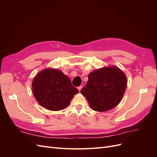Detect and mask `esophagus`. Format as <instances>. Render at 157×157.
I'll use <instances>...</instances> for the list:
<instances>
[{"mask_svg":"<svg viewBox=\"0 0 157 157\" xmlns=\"http://www.w3.org/2000/svg\"><path fill=\"white\" fill-rule=\"evenodd\" d=\"M82 88V86H79L78 87V89L79 91H80V90H81Z\"/></svg>","mask_w":157,"mask_h":157,"instance_id":"esophagus-1","label":"esophagus"}]
</instances>
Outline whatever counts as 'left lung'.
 Instances as JSON below:
<instances>
[{"instance_id":"1","label":"left lung","mask_w":157,"mask_h":157,"mask_svg":"<svg viewBox=\"0 0 157 157\" xmlns=\"http://www.w3.org/2000/svg\"><path fill=\"white\" fill-rule=\"evenodd\" d=\"M126 77L116 67H104L88 75L86 86L80 92L93 110L103 112L116 107L124 94Z\"/></svg>"}]
</instances>
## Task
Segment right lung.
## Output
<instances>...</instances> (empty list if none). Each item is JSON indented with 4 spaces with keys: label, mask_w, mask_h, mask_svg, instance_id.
Instances as JSON below:
<instances>
[{
    "label": "right lung",
    "mask_w": 157,
    "mask_h": 157,
    "mask_svg": "<svg viewBox=\"0 0 157 157\" xmlns=\"http://www.w3.org/2000/svg\"><path fill=\"white\" fill-rule=\"evenodd\" d=\"M33 92L41 106L50 111L67 107L78 90L71 84V79L61 71L46 69L35 77Z\"/></svg>",
    "instance_id": "add662e5"
}]
</instances>
